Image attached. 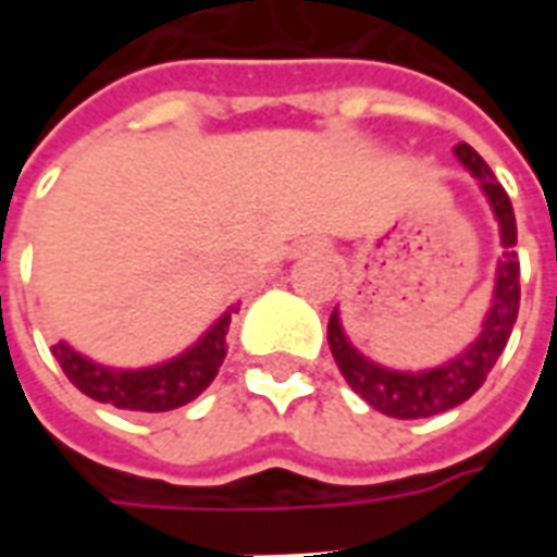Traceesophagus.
<instances>
[{"instance_id":"esophagus-1","label":"esophagus","mask_w":557,"mask_h":557,"mask_svg":"<svg viewBox=\"0 0 557 557\" xmlns=\"http://www.w3.org/2000/svg\"><path fill=\"white\" fill-rule=\"evenodd\" d=\"M307 250L310 253H322V244H307Z\"/></svg>"}]
</instances>
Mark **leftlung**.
Wrapping results in <instances>:
<instances>
[{
  "mask_svg": "<svg viewBox=\"0 0 557 557\" xmlns=\"http://www.w3.org/2000/svg\"><path fill=\"white\" fill-rule=\"evenodd\" d=\"M459 163L478 178L480 190L490 202L492 214L498 220V235H502L504 253L495 268V286H492L490 310L483 315L480 334L466 349L450 361L430 367V370H391L385 363L367 358L363 351L351 346V339L339 322V307L331 313L327 322V346L337 361L339 373L346 375L349 387L363 397L373 409L387 418L414 420L432 418L447 409H456L478 391L486 375L498 361V355L510 339L516 313H519V259H516V218L510 196L495 182V175L468 143L454 148Z\"/></svg>",
  "mask_w": 557,
  "mask_h": 557,
  "instance_id": "1",
  "label": "left lung"
}]
</instances>
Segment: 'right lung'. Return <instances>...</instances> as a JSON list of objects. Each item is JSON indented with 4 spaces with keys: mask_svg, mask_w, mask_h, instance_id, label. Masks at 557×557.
I'll use <instances>...</instances> for the list:
<instances>
[{
    "mask_svg": "<svg viewBox=\"0 0 557 557\" xmlns=\"http://www.w3.org/2000/svg\"><path fill=\"white\" fill-rule=\"evenodd\" d=\"M232 313H238L235 304L196 339L190 349H184L170 361L154 363V367H139V370L107 367V363L79 355L65 339L55 343L53 355L67 379L74 382V387H79L86 397L127 411H170L187 406L214 382L220 363L226 358V334H230Z\"/></svg>",
    "mask_w": 557,
    "mask_h": 557,
    "instance_id": "1",
    "label": "right lung"
}]
</instances>
